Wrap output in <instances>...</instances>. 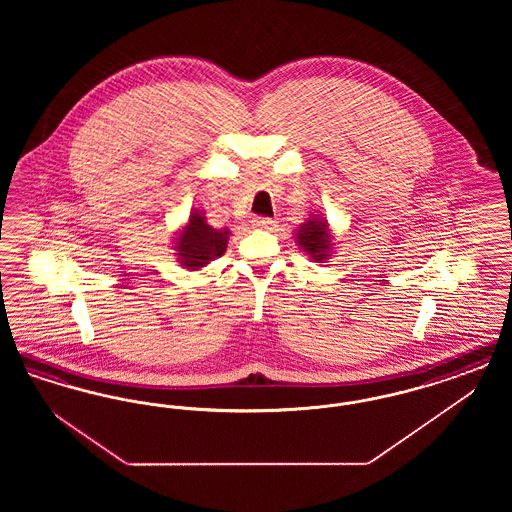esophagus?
Returning a JSON list of instances; mask_svg holds the SVG:
<instances>
[{
  "instance_id": "esophagus-1",
  "label": "esophagus",
  "mask_w": 512,
  "mask_h": 512,
  "mask_svg": "<svg viewBox=\"0 0 512 512\" xmlns=\"http://www.w3.org/2000/svg\"><path fill=\"white\" fill-rule=\"evenodd\" d=\"M251 222L259 230H270L274 226V220L270 219V217H255Z\"/></svg>"
}]
</instances>
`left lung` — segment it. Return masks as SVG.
Wrapping results in <instances>:
<instances>
[{
    "instance_id": "obj_1",
    "label": "left lung",
    "mask_w": 512,
    "mask_h": 512,
    "mask_svg": "<svg viewBox=\"0 0 512 512\" xmlns=\"http://www.w3.org/2000/svg\"><path fill=\"white\" fill-rule=\"evenodd\" d=\"M297 242L305 251H309L313 255V259H317V261L326 259L328 247L332 245L328 242V230L324 228V222L317 219L309 220L301 226V230L297 234Z\"/></svg>"
}]
</instances>
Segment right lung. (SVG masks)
<instances>
[{"mask_svg": "<svg viewBox=\"0 0 512 512\" xmlns=\"http://www.w3.org/2000/svg\"><path fill=\"white\" fill-rule=\"evenodd\" d=\"M226 236L228 232H219L211 228L199 213H194L186 230L178 238L176 249L180 251L178 255L186 267H203L209 261L224 255Z\"/></svg>", "mask_w": 512, "mask_h": 512, "instance_id": "obj_1", "label": "right lung"}]
</instances>
